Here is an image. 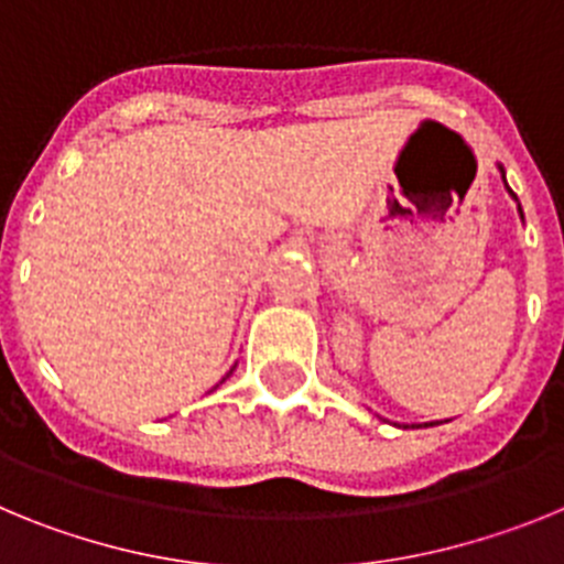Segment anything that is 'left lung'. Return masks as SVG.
<instances>
[{"instance_id":"obj_1","label":"left lung","mask_w":564,"mask_h":564,"mask_svg":"<svg viewBox=\"0 0 564 564\" xmlns=\"http://www.w3.org/2000/svg\"><path fill=\"white\" fill-rule=\"evenodd\" d=\"M500 172H502V166H500ZM502 177H506V174H502ZM508 194L514 197V192H511V188H508ZM514 200H517V197H514ZM520 217H522V208H520ZM423 426H432V423H423Z\"/></svg>"}]
</instances>
